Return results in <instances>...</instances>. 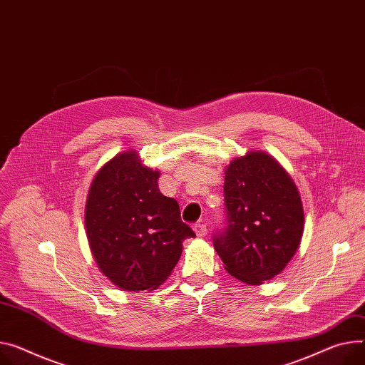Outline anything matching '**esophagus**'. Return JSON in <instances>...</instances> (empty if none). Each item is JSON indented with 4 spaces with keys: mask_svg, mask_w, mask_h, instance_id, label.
Returning <instances> with one entry per match:
<instances>
[{
    "mask_svg": "<svg viewBox=\"0 0 365 365\" xmlns=\"http://www.w3.org/2000/svg\"><path fill=\"white\" fill-rule=\"evenodd\" d=\"M194 232H195V235L197 237H206V234H207V227L205 225V223H195L194 225Z\"/></svg>",
    "mask_w": 365,
    "mask_h": 365,
    "instance_id": "esophagus-1",
    "label": "esophagus"
}]
</instances>
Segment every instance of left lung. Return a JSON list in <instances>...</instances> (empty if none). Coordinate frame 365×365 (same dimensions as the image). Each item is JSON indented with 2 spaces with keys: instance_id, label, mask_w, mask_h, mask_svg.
Masks as SVG:
<instances>
[{
  "instance_id": "8db88e82",
  "label": "left lung",
  "mask_w": 365,
  "mask_h": 365,
  "mask_svg": "<svg viewBox=\"0 0 365 365\" xmlns=\"http://www.w3.org/2000/svg\"><path fill=\"white\" fill-rule=\"evenodd\" d=\"M227 227L213 247L227 272L260 285L285 269L304 231V210L292 178L264 152L235 158L225 171Z\"/></svg>"
}]
</instances>
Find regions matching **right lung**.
<instances>
[{
	"label": "right lung",
	"instance_id": "add662e5",
	"mask_svg": "<svg viewBox=\"0 0 365 365\" xmlns=\"http://www.w3.org/2000/svg\"><path fill=\"white\" fill-rule=\"evenodd\" d=\"M159 171L134 150L106 162L92 181L85 223L101 272L124 291H153L178 263L182 241L194 231L178 202L158 188Z\"/></svg>",
	"mask_w": 365,
	"mask_h": 365
}]
</instances>
